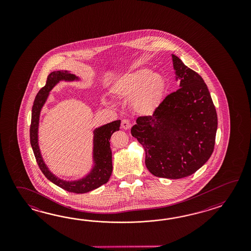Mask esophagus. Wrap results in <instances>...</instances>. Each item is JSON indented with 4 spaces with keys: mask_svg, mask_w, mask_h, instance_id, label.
<instances>
[{
    "mask_svg": "<svg viewBox=\"0 0 251 251\" xmlns=\"http://www.w3.org/2000/svg\"><path fill=\"white\" fill-rule=\"evenodd\" d=\"M121 126L126 130H128L129 128L131 127V124L128 121L127 119H124L122 120V123H121Z\"/></svg>",
    "mask_w": 251,
    "mask_h": 251,
    "instance_id": "1",
    "label": "esophagus"
}]
</instances>
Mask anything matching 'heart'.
<instances>
[{
    "instance_id": "obj_1",
    "label": "heart",
    "mask_w": 251,
    "mask_h": 251,
    "mask_svg": "<svg viewBox=\"0 0 251 251\" xmlns=\"http://www.w3.org/2000/svg\"><path fill=\"white\" fill-rule=\"evenodd\" d=\"M166 80L159 72L136 70L119 76L110 86L113 96L119 100H131L133 111L148 116L157 110L163 100ZM106 104H110L105 100Z\"/></svg>"
}]
</instances>
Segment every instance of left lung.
<instances>
[{
  "label": "left lung",
  "instance_id": "1",
  "mask_svg": "<svg viewBox=\"0 0 251 251\" xmlns=\"http://www.w3.org/2000/svg\"><path fill=\"white\" fill-rule=\"evenodd\" d=\"M179 89L152 116L140 117L131 133L145 151V165L159 177L190 176L213 153L217 114L203 78L171 54Z\"/></svg>",
  "mask_w": 251,
  "mask_h": 251
}]
</instances>
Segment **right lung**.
Wrapping results in <instances>:
<instances>
[{
	"mask_svg": "<svg viewBox=\"0 0 251 251\" xmlns=\"http://www.w3.org/2000/svg\"><path fill=\"white\" fill-rule=\"evenodd\" d=\"M80 77L71 74L69 71H56L48 75L46 85L38 91L34 100L31 113L30 125V144L33 152L36 157L38 167L48 180L68 192L83 194L90 192L102 185L106 184L112 174V151L110 149V137L113 133L119 130L120 120L113 121L93 130V149L92 160L93 165L85 176L76 180H64L55 176L48 169L43 159L38 144V126L40 113L44 105L48 100L49 92L53 90L60 81H79Z\"/></svg>",
	"mask_w": 251,
	"mask_h": 251,
	"instance_id": "1",
	"label": "right lung"
}]
</instances>
